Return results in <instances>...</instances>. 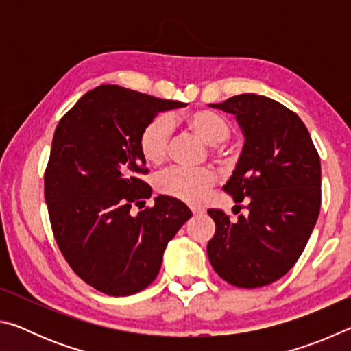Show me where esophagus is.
I'll list each match as a JSON object with an SVG mask.
<instances>
[{
  "mask_svg": "<svg viewBox=\"0 0 351 351\" xmlns=\"http://www.w3.org/2000/svg\"><path fill=\"white\" fill-rule=\"evenodd\" d=\"M190 210H192V213L193 215H201V213H203V209H199V207H190Z\"/></svg>",
  "mask_w": 351,
  "mask_h": 351,
  "instance_id": "1",
  "label": "esophagus"
}]
</instances>
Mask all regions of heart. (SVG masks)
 Returning a JSON list of instances; mask_svg holds the SVG:
<instances>
[{
  "instance_id": "1",
  "label": "heart",
  "mask_w": 351,
  "mask_h": 351,
  "mask_svg": "<svg viewBox=\"0 0 351 351\" xmlns=\"http://www.w3.org/2000/svg\"><path fill=\"white\" fill-rule=\"evenodd\" d=\"M187 123L210 145L223 144L232 133L228 119L210 110L190 112ZM173 128V119L169 114H159L145 123L139 136V148L145 161L161 164L167 158ZM215 178L210 169H187L175 165L156 176V189L167 197L186 203H198L206 190L213 186Z\"/></svg>"
}]
</instances>
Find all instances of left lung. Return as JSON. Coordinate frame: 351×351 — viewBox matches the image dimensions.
Instances as JSON below:
<instances>
[{
    "mask_svg": "<svg viewBox=\"0 0 351 351\" xmlns=\"http://www.w3.org/2000/svg\"><path fill=\"white\" fill-rule=\"evenodd\" d=\"M234 114L245 144L223 187L246 201L249 215L230 221L209 209L215 235L207 243L212 268L230 285L258 288L278 280L304 252L320 210V158L300 117L258 94L209 104Z\"/></svg>",
    "mask_w": 351,
    "mask_h": 351,
    "instance_id": "left-lung-1",
    "label": "left lung"
}]
</instances>
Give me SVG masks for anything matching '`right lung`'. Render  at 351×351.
Segmentation results:
<instances>
[{
  "instance_id": "obj_1",
  "label": "right lung",
  "mask_w": 351,
  "mask_h": 351,
  "mask_svg": "<svg viewBox=\"0 0 351 351\" xmlns=\"http://www.w3.org/2000/svg\"><path fill=\"white\" fill-rule=\"evenodd\" d=\"M187 104L117 85H100L64 114L52 138L45 199L56 241L83 282L108 295L145 289L161 269L167 243L192 217L182 201L152 187L139 136L159 112ZM144 207V206H142Z\"/></svg>"
}]
</instances>
